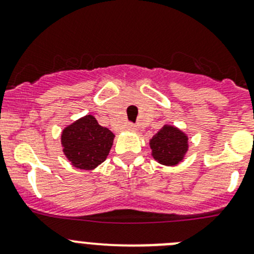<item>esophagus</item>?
I'll list each match as a JSON object with an SVG mask.
<instances>
[{
  "label": "esophagus",
  "instance_id": "obj_1",
  "mask_svg": "<svg viewBox=\"0 0 254 254\" xmlns=\"http://www.w3.org/2000/svg\"><path fill=\"white\" fill-rule=\"evenodd\" d=\"M127 130H129V131H137V127L134 124H127Z\"/></svg>",
  "mask_w": 254,
  "mask_h": 254
}]
</instances>
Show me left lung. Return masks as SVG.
I'll return each instance as SVG.
<instances>
[{"label": "left lung", "mask_w": 254, "mask_h": 254, "mask_svg": "<svg viewBox=\"0 0 254 254\" xmlns=\"http://www.w3.org/2000/svg\"><path fill=\"white\" fill-rule=\"evenodd\" d=\"M151 156L163 166H177L183 161L189 148L188 135L173 125L165 124L148 142Z\"/></svg>", "instance_id": "obj_1"}]
</instances>
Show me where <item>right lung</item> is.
Wrapping results in <instances>:
<instances>
[{
  "mask_svg": "<svg viewBox=\"0 0 254 254\" xmlns=\"http://www.w3.org/2000/svg\"><path fill=\"white\" fill-rule=\"evenodd\" d=\"M115 135L91 114L75 120L61 132L63 152L78 170L92 171L109 155Z\"/></svg>",
  "mask_w": 254,
  "mask_h": 254,
  "instance_id": "obj_1",
  "label": "right lung"
}]
</instances>
